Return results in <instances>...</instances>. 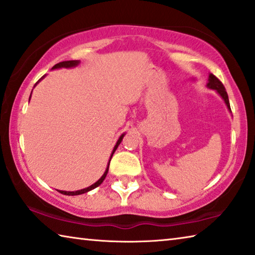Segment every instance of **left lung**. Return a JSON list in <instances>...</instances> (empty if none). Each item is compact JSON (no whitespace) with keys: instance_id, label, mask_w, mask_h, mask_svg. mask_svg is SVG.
<instances>
[{"instance_id":"8db88e82","label":"left lung","mask_w":255,"mask_h":255,"mask_svg":"<svg viewBox=\"0 0 255 255\" xmlns=\"http://www.w3.org/2000/svg\"><path fill=\"white\" fill-rule=\"evenodd\" d=\"M207 86H208L209 89H213V90H216L219 93V96H221L224 101H225L226 106L228 109L231 110V106H230V100H228V96H227V92L225 90V86L223 85V83L221 82V80L217 79L214 74H210L209 75V82L208 84H207Z\"/></svg>"}]
</instances>
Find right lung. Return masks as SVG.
<instances>
[{"mask_svg":"<svg viewBox=\"0 0 255 255\" xmlns=\"http://www.w3.org/2000/svg\"><path fill=\"white\" fill-rule=\"evenodd\" d=\"M77 64H79V60H66V62H60V63H58V64H56V65H55L53 68H60V67H74V66H76V65H77ZM123 138H124V135L120 136V138H119L118 141H117V144H116V146H115L114 152H112V154L115 153V150L117 149V147L119 146V144L122 143ZM112 154H111V157H112ZM109 163H110V162H109ZM108 170H109V166L107 167V170H106V172H105V174H103V175L101 176V178L97 181L96 183L92 184V185H90L89 188H85V189L79 190V191H73V192H70V191H59V192H60V193H63V195H66V196H77V195H82V193L88 192V191H90V190H92V189H94V188L99 187V185H100V184L103 182V180H105V179H106V176H107Z\"/></svg>","mask_w":255,"mask_h":255,"instance_id":"add662e5","label":"right lung"}]
</instances>
